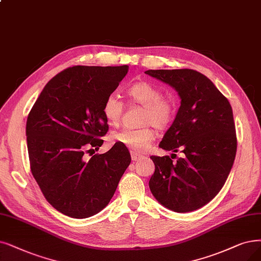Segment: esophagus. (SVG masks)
I'll return each instance as SVG.
<instances>
[{
    "label": "esophagus",
    "mask_w": 261,
    "mask_h": 261,
    "mask_svg": "<svg viewBox=\"0 0 261 261\" xmlns=\"http://www.w3.org/2000/svg\"><path fill=\"white\" fill-rule=\"evenodd\" d=\"M130 156H132V161H134V162H136V161H138V160H140L142 158L141 155H139L137 153H134V152L130 153Z\"/></svg>",
    "instance_id": "34e87169"
}]
</instances>
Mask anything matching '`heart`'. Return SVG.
<instances>
[{
  "mask_svg": "<svg viewBox=\"0 0 261 261\" xmlns=\"http://www.w3.org/2000/svg\"><path fill=\"white\" fill-rule=\"evenodd\" d=\"M127 95L135 103L144 107L141 124H152L158 129H165L172 122L175 114V102L169 96H164L162 91L148 81L134 83L127 89ZM124 103L116 94H109L102 103V114L108 123L118 125L121 122ZM154 129L150 125L138 128H123L114 132L111 138L134 153H142L154 140Z\"/></svg>",
  "mask_w": 261,
  "mask_h": 261,
  "instance_id": "b5f03b06",
  "label": "heart"
}]
</instances>
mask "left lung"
<instances>
[{
	"instance_id": "1",
	"label": "left lung",
	"mask_w": 261,
	"mask_h": 261,
	"mask_svg": "<svg viewBox=\"0 0 261 261\" xmlns=\"http://www.w3.org/2000/svg\"><path fill=\"white\" fill-rule=\"evenodd\" d=\"M145 74L178 92L181 106L160 148L184 153L175 163L169 156H151L155 165L149 181L151 193L174 212L198 210L222 190L233 165L237 136L232 108L199 71L150 69Z\"/></svg>"
}]
</instances>
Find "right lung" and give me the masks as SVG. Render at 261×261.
I'll use <instances>...</instances> for the list:
<instances>
[{"label": "right lung", "mask_w": 261, "mask_h": 261, "mask_svg": "<svg viewBox=\"0 0 261 261\" xmlns=\"http://www.w3.org/2000/svg\"><path fill=\"white\" fill-rule=\"evenodd\" d=\"M127 71V65L66 68L47 83L29 113L31 171L46 200L64 215L87 218L100 212L130 164L128 149L117 142L93 155L108 132L103 100Z\"/></svg>", "instance_id": "add662e5"}]
</instances>
